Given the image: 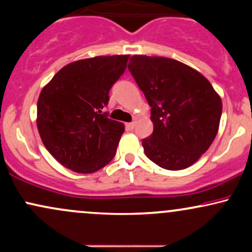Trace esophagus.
<instances>
[{
    "instance_id": "obj_1",
    "label": "esophagus",
    "mask_w": 252,
    "mask_h": 252,
    "mask_svg": "<svg viewBox=\"0 0 252 252\" xmlns=\"http://www.w3.org/2000/svg\"><path fill=\"white\" fill-rule=\"evenodd\" d=\"M135 126H136V122H130L126 124V128L128 130H134Z\"/></svg>"
}]
</instances>
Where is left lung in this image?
Listing matches in <instances>:
<instances>
[{
	"instance_id": "1",
	"label": "left lung",
	"mask_w": 252,
	"mask_h": 252,
	"mask_svg": "<svg viewBox=\"0 0 252 252\" xmlns=\"http://www.w3.org/2000/svg\"><path fill=\"white\" fill-rule=\"evenodd\" d=\"M128 68L152 108L154 130L142 140L147 158L161 168L189 167L218 132L221 99L194 68L163 57L132 56Z\"/></svg>"
}]
</instances>
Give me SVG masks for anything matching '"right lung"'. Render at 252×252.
I'll return each mask as SVG.
<instances>
[{"label":"right lung","mask_w":252,"mask_h":252,"mask_svg":"<svg viewBox=\"0 0 252 252\" xmlns=\"http://www.w3.org/2000/svg\"><path fill=\"white\" fill-rule=\"evenodd\" d=\"M129 56L94 57L63 66L41 90L37 130L46 149L66 168L89 174L116 155L124 124L102 112Z\"/></svg>","instance_id":"right-lung-1"}]
</instances>
